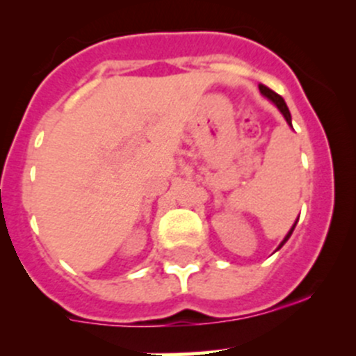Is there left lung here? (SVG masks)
Masks as SVG:
<instances>
[{
    "instance_id": "left-lung-1",
    "label": "left lung",
    "mask_w": 356,
    "mask_h": 356,
    "mask_svg": "<svg viewBox=\"0 0 356 356\" xmlns=\"http://www.w3.org/2000/svg\"><path fill=\"white\" fill-rule=\"evenodd\" d=\"M259 90H261V92H262V95H266V97H267V99H270V101H273V102L275 104V106H277V109H279V111H281V113H282V115H284V118H286L287 124H289L291 127H293V122H291V113H289V109H287V106H286L284 99H282V97H281V95H279V94H275V92H274V90H270V89H269V87H266V86H259ZM296 223H298V220H296ZM296 223H294V225H293V229H291V230H289V234H287V235H286V237H284V241H282V242H281V245H279V247H277V249H281V247H282V245H284V243L287 242V238H289V237H291V234H293V230H294V227H296Z\"/></svg>"
}]
</instances>
